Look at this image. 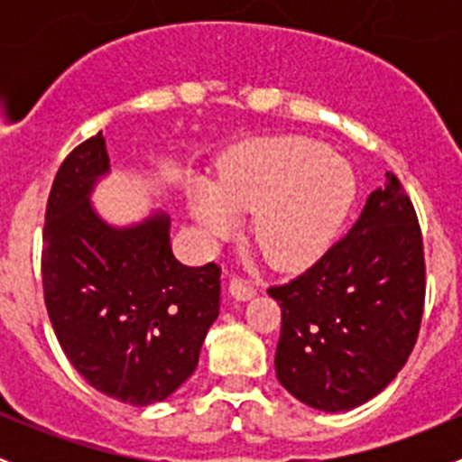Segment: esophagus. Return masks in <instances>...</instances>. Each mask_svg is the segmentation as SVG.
Returning <instances> with one entry per match:
<instances>
[{
  "mask_svg": "<svg viewBox=\"0 0 462 462\" xmlns=\"http://www.w3.org/2000/svg\"><path fill=\"white\" fill-rule=\"evenodd\" d=\"M227 291H230V295L239 301H248L257 295V291H254L253 283L244 282V279H236V277L232 279L230 286H227Z\"/></svg>",
  "mask_w": 462,
  "mask_h": 462,
  "instance_id": "esophagus-1",
  "label": "esophagus"
}]
</instances>
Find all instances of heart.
Here are the masks:
<instances>
[{
    "label": "heart",
    "instance_id": "1",
    "mask_svg": "<svg viewBox=\"0 0 462 462\" xmlns=\"http://www.w3.org/2000/svg\"><path fill=\"white\" fill-rule=\"evenodd\" d=\"M356 199V176L326 144L301 136L261 138L236 149L217 185H199L188 208L209 236L253 212L254 244L277 268L315 259Z\"/></svg>",
    "mask_w": 462,
    "mask_h": 462
}]
</instances>
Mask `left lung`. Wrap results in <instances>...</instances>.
Masks as SVG:
<instances>
[{
  "instance_id": "1",
  "label": "left lung",
  "mask_w": 462,
  "mask_h": 462,
  "mask_svg": "<svg viewBox=\"0 0 462 462\" xmlns=\"http://www.w3.org/2000/svg\"><path fill=\"white\" fill-rule=\"evenodd\" d=\"M282 306L274 371L319 411L369 402L416 346L425 309V253L398 176L369 194L346 236L306 273L268 288Z\"/></svg>"
}]
</instances>
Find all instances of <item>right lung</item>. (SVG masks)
<instances>
[{
    "instance_id": "1",
    "label": "right lung",
    "mask_w": 462,
    "mask_h": 462,
    "mask_svg": "<svg viewBox=\"0 0 462 462\" xmlns=\"http://www.w3.org/2000/svg\"><path fill=\"white\" fill-rule=\"evenodd\" d=\"M109 174L105 136L78 144L46 203L42 283L64 356L93 389L134 407L170 398L218 318L221 268L176 261L170 217L109 226L91 192Z\"/></svg>"
}]
</instances>
